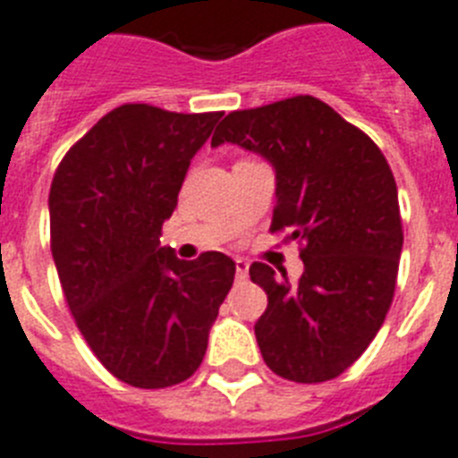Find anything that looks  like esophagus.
Here are the masks:
<instances>
[{
    "label": "esophagus",
    "instance_id": "34e87169",
    "mask_svg": "<svg viewBox=\"0 0 458 458\" xmlns=\"http://www.w3.org/2000/svg\"><path fill=\"white\" fill-rule=\"evenodd\" d=\"M235 270H237V279H247V275H249V260L237 259L235 260Z\"/></svg>",
    "mask_w": 458,
    "mask_h": 458
}]
</instances>
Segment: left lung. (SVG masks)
<instances>
[{
  "mask_svg": "<svg viewBox=\"0 0 458 458\" xmlns=\"http://www.w3.org/2000/svg\"><path fill=\"white\" fill-rule=\"evenodd\" d=\"M237 144L272 165V230L301 240L305 272L253 263L267 293L256 321L263 360L291 382L314 384L347 370L389 312L403 249L394 174L375 141L310 95L233 111L211 146Z\"/></svg>",
  "mask_w": 458,
  "mask_h": 458,
  "instance_id": "obj_1",
  "label": "left lung"
}]
</instances>
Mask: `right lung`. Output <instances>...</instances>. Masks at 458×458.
Returning <instances> with one entry per match:
<instances>
[{
  "instance_id": "obj_1",
  "label": "right lung",
  "mask_w": 458,
  "mask_h": 458,
  "mask_svg": "<svg viewBox=\"0 0 458 458\" xmlns=\"http://www.w3.org/2000/svg\"><path fill=\"white\" fill-rule=\"evenodd\" d=\"M221 114L123 105L69 148L48 195L51 251L64 298L102 366L140 389L193 375L235 263L182 260L163 223Z\"/></svg>"
}]
</instances>
